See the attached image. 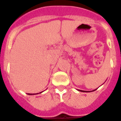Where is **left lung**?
<instances>
[{
  "label": "left lung",
  "instance_id": "8db88e82",
  "mask_svg": "<svg viewBox=\"0 0 121 121\" xmlns=\"http://www.w3.org/2000/svg\"><path fill=\"white\" fill-rule=\"evenodd\" d=\"M96 89H97V88H96ZM96 89H95V90H93V91H95L96 90ZM78 91H82V92H89V91H83V90H78Z\"/></svg>",
  "mask_w": 121,
  "mask_h": 121
}]
</instances>
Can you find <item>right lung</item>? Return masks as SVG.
<instances>
[{
  "mask_svg": "<svg viewBox=\"0 0 121 121\" xmlns=\"http://www.w3.org/2000/svg\"><path fill=\"white\" fill-rule=\"evenodd\" d=\"M43 92V91H41V92H40L39 93H41ZM37 94H38V93H37ZM28 95H36V93H35V94H31V93H28Z\"/></svg>",
  "mask_w": 121,
  "mask_h": 121,
  "instance_id": "1",
  "label": "right lung"
}]
</instances>
